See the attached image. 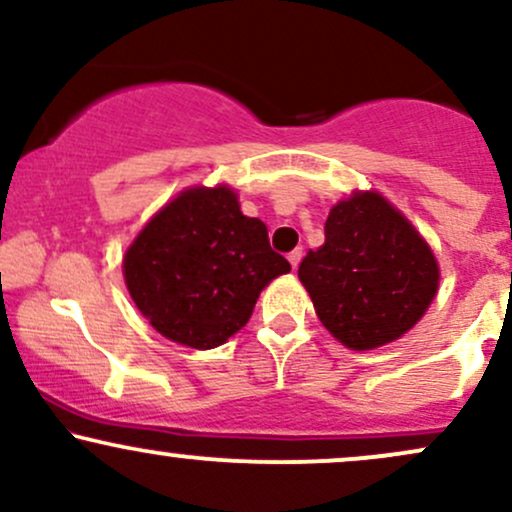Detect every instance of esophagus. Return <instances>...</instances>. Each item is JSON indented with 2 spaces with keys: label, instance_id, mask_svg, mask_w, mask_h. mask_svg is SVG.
<instances>
[{
  "label": "esophagus",
  "instance_id": "34e87169",
  "mask_svg": "<svg viewBox=\"0 0 512 512\" xmlns=\"http://www.w3.org/2000/svg\"><path fill=\"white\" fill-rule=\"evenodd\" d=\"M301 257H303V250L301 248H296L293 252H289V262H291L293 269H298V264H301Z\"/></svg>",
  "mask_w": 512,
  "mask_h": 512
}]
</instances>
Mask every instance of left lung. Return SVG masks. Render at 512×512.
Instances as JSON below:
<instances>
[{
	"instance_id": "left-lung-1",
	"label": "left lung",
	"mask_w": 512,
	"mask_h": 512,
	"mask_svg": "<svg viewBox=\"0 0 512 512\" xmlns=\"http://www.w3.org/2000/svg\"><path fill=\"white\" fill-rule=\"evenodd\" d=\"M322 325L344 346L375 349L419 322L438 291V264L414 226L375 192L325 221V245L298 267Z\"/></svg>"
}]
</instances>
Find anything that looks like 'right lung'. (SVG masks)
<instances>
[{"label": "right lung", "mask_w": 512, "mask_h": 512, "mask_svg": "<svg viewBox=\"0 0 512 512\" xmlns=\"http://www.w3.org/2000/svg\"><path fill=\"white\" fill-rule=\"evenodd\" d=\"M291 272L267 226L228 187H195L163 207L125 255L132 301L163 337L214 349L250 320L260 291Z\"/></svg>", "instance_id": "add662e5"}]
</instances>
